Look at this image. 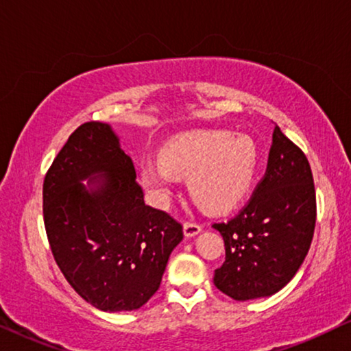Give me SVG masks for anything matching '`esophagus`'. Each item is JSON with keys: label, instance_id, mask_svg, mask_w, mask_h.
I'll use <instances>...</instances> for the list:
<instances>
[{"label": "esophagus", "instance_id": "34e87169", "mask_svg": "<svg viewBox=\"0 0 351 351\" xmlns=\"http://www.w3.org/2000/svg\"><path fill=\"white\" fill-rule=\"evenodd\" d=\"M201 230H203V228H201V225H198V223H193V222H185L184 223V234L186 238L196 237V234H198Z\"/></svg>", "mask_w": 351, "mask_h": 351}]
</instances>
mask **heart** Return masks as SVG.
Instances as JSON below:
<instances>
[{
  "instance_id": "1",
  "label": "heart",
  "mask_w": 351,
  "mask_h": 351,
  "mask_svg": "<svg viewBox=\"0 0 351 351\" xmlns=\"http://www.w3.org/2000/svg\"><path fill=\"white\" fill-rule=\"evenodd\" d=\"M258 152L247 136L199 131L180 134L162 145L156 165H143L138 179L156 206H166L177 177L189 179V191L209 213L234 208L251 189Z\"/></svg>"
}]
</instances>
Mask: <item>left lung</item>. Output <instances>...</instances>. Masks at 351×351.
<instances>
[{
	"instance_id": "1",
	"label": "left lung",
	"mask_w": 351,
	"mask_h": 351,
	"mask_svg": "<svg viewBox=\"0 0 351 351\" xmlns=\"http://www.w3.org/2000/svg\"><path fill=\"white\" fill-rule=\"evenodd\" d=\"M315 222L308 160L276 126L265 177L252 198L230 222L214 223L225 243V262L214 271V285L241 302L276 294L304 263Z\"/></svg>"
}]
</instances>
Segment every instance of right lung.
<instances>
[{"instance_id": "obj_1", "label": "right lung", "mask_w": 351, "mask_h": 351, "mask_svg": "<svg viewBox=\"0 0 351 351\" xmlns=\"http://www.w3.org/2000/svg\"><path fill=\"white\" fill-rule=\"evenodd\" d=\"M43 215L65 280L102 311L145 305L184 239L179 222L145 204L107 123H84L69 137L45 177Z\"/></svg>"}]
</instances>
